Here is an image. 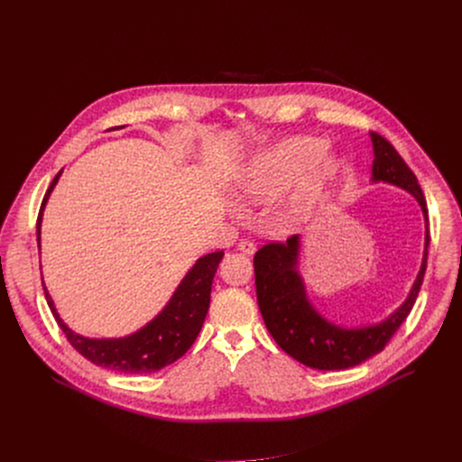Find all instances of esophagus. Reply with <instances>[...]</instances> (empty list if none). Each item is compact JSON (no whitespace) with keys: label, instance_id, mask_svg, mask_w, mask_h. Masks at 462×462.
I'll return each mask as SVG.
<instances>
[{"label":"esophagus","instance_id":"1","mask_svg":"<svg viewBox=\"0 0 462 462\" xmlns=\"http://www.w3.org/2000/svg\"><path fill=\"white\" fill-rule=\"evenodd\" d=\"M237 250H239V252H243V254L252 255V254L255 252V245H254L252 241H248V239H241V241L237 243Z\"/></svg>","mask_w":462,"mask_h":462}]
</instances>
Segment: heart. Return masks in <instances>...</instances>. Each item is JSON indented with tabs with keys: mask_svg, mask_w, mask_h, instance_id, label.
I'll use <instances>...</instances> for the list:
<instances>
[{
	"mask_svg": "<svg viewBox=\"0 0 462 462\" xmlns=\"http://www.w3.org/2000/svg\"><path fill=\"white\" fill-rule=\"evenodd\" d=\"M318 137H289L255 155L236 177V195L245 203H265L297 180L282 201L287 219H298L314 203L319 189L338 171V161L323 155Z\"/></svg>",
	"mask_w": 462,
	"mask_h": 462,
	"instance_id": "obj_1",
	"label": "heart"
}]
</instances>
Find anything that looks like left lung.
<instances>
[{"label": "left lung", "instance_id": "8db88e82", "mask_svg": "<svg viewBox=\"0 0 462 462\" xmlns=\"http://www.w3.org/2000/svg\"><path fill=\"white\" fill-rule=\"evenodd\" d=\"M369 137L374 155L371 182L393 184L411 193L426 223L420 271L402 305L382 321L344 327L319 314L307 296L300 273V236L289 237L287 243H269L254 255L257 305L269 333L287 355L319 371L349 369L380 353L411 312L426 273L430 232L424 193L399 152L378 134H369Z\"/></svg>", "mask_w": 462, "mask_h": 462}]
</instances>
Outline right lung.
I'll use <instances>...</instances> for the list:
<instances>
[{
    "instance_id": "1",
    "label": "right lung",
    "mask_w": 462,
    "mask_h": 462,
    "mask_svg": "<svg viewBox=\"0 0 462 462\" xmlns=\"http://www.w3.org/2000/svg\"><path fill=\"white\" fill-rule=\"evenodd\" d=\"M61 171L63 170H60L58 175L52 179L38 214V246L42 236L43 210ZM223 255L225 252H212L197 259L193 267L180 280L179 287L175 289L164 309L144 327H141L139 331L120 338H88L75 333L60 318L45 283L43 291L60 328L68 337L69 344L84 358L91 360L95 365L127 374L153 373L180 358L191 347L197 335H199L210 307L212 282Z\"/></svg>"
}]
</instances>
